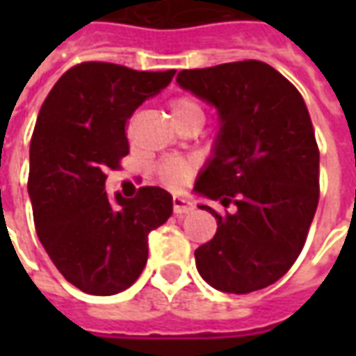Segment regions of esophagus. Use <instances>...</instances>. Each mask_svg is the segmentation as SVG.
<instances>
[{"label":"esophagus","instance_id":"esophagus-1","mask_svg":"<svg viewBox=\"0 0 356 356\" xmlns=\"http://www.w3.org/2000/svg\"><path fill=\"white\" fill-rule=\"evenodd\" d=\"M193 209L194 204L191 200L181 198V196H175V198H173V211H175V216H186V213H191Z\"/></svg>","mask_w":356,"mask_h":356}]
</instances>
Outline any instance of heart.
Here are the masks:
<instances>
[{
  "mask_svg": "<svg viewBox=\"0 0 356 356\" xmlns=\"http://www.w3.org/2000/svg\"><path fill=\"white\" fill-rule=\"evenodd\" d=\"M170 112L173 122L185 125L188 122H204V106L191 95H179L171 99ZM193 173V165L183 158H165L156 165V175L168 188H181Z\"/></svg>",
  "mask_w": 356,
  "mask_h": 356,
  "instance_id": "obj_1",
  "label": "heart"
}]
</instances>
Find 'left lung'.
<instances>
[{
	"mask_svg": "<svg viewBox=\"0 0 356 356\" xmlns=\"http://www.w3.org/2000/svg\"><path fill=\"white\" fill-rule=\"evenodd\" d=\"M177 83L219 112L213 156L194 191L232 211L196 252L202 278L250 293L282 278L305 246L318 206V145L298 89L261 60L181 70Z\"/></svg>",
	"mask_w": 356,
	"mask_h": 356,
	"instance_id": "1",
	"label": "left lung"
}]
</instances>
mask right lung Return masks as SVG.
Masks as SVG:
<instances>
[{
	"mask_svg": "<svg viewBox=\"0 0 356 356\" xmlns=\"http://www.w3.org/2000/svg\"><path fill=\"white\" fill-rule=\"evenodd\" d=\"M173 76L81 63L60 76L40 108L28 175L35 232L58 273L86 293L127 290L147 265L148 232L173 211L160 186H140L135 198L116 194L114 202L104 191L106 170L129 154L127 120Z\"/></svg>",
	"mask_w": 356,
	"mask_h": 356,
	"instance_id": "obj_1",
	"label": "right lung"
}]
</instances>
